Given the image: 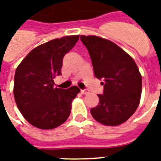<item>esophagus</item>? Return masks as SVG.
Wrapping results in <instances>:
<instances>
[{
    "instance_id": "esophagus-1",
    "label": "esophagus",
    "mask_w": 161,
    "mask_h": 161,
    "mask_svg": "<svg viewBox=\"0 0 161 161\" xmlns=\"http://www.w3.org/2000/svg\"><path fill=\"white\" fill-rule=\"evenodd\" d=\"M81 93H83V94H88V93H89V91L88 90V89H81Z\"/></svg>"
}]
</instances>
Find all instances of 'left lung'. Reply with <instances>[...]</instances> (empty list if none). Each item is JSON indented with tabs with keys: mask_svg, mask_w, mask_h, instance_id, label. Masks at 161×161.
Instances as JSON below:
<instances>
[{
	"mask_svg": "<svg viewBox=\"0 0 161 161\" xmlns=\"http://www.w3.org/2000/svg\"><path fill=\"white\" fill-rule=\"evenodd\" d=\"M93 63L94 75L103 85L99 103L90 112L104 125L116 126L132 116L140 103L142 77L136 63L122 48L107 39L80 36Z\"/></svg>",
	"mask_w": 161,
	"mask_h": 161,
	"instance_id": "1",
	"label": "left lung"
}]
</instances>
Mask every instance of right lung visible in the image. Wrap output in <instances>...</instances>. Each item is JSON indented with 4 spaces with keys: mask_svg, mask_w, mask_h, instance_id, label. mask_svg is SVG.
I'll return each mask as SVG.
<instances>
[{
    "mask_svg": "<svg viewBox=\"0 0 161 161\" xmlns=\"http://www.w3.org/2000/svg\"><path fill=\"white\" fill-rule=\"evenodd\" d=\"M79 36L54 39L31 50L17 67L14 78V98L18 109L31 125L52 130L68 119L72 101L80 89L54 88L53 78L62 75L63 57Z\"/></svg>",
    "mask_w": 161,
    "mask_h": 161,
    "instance_id": "obj_1",
    "label": "right lung"
}]
</instances>
